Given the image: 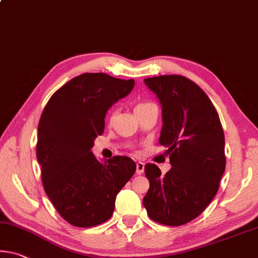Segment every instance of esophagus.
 <instances>
[{"instance_id":"obj_1","label":"esophagus","mask_w":258,"mask_h":258,"mask_svg":"<svg viewBox=\"0 0 258 258\" xmlns=\"http://www.w3.org/2000/svg\"><path fill=\"white\" fill-rule=\"evenodd\" d=\"M145 171V163L144 162H138L137 163V173L142 174Z\"/></svg>"}]
</instances>
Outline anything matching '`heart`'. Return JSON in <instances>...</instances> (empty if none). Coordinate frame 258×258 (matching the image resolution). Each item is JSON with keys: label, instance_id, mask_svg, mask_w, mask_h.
Returning a JSON list of instances; mask_svg holds the SVG:
<instances>
[{"label": "heart", "instance_id": "b5f03b06", "mask_svg": "<svg viewBox=\"0 0 258 258\" xmlns=\"http://www.w3.org/2000/svg\"><path fill=\"white\" fill-rule=\"evenodd\" d=\"M148 108H157L156 103L151 101H141L136 105V111H139V110H144V109H148ZM114 111L111 112V116H113Z\"/></svg>", "mask_w": 258, "mask_h": 258}]
</instances>
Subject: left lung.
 Returning <instances> with one entry per match:
<instances>
[{
	"instance_id": "8db88e82",
	"label": "left lung",
	"mask_w": 258,
	"mask_h": 258,
	"mask_svg": "<svg viewBox=\"0 0 258 258\" xmlns=\"http://www.w3.org/2000/svg\"><path fill=\"white\" fill-rule=\"evenodd\" d=\"M162 104L159 145L172 167L145 166L149 189L144 206L149 217L167 226H180L202 214L217 194L225 171V137L217 110L207 94L182 76L145 79Z\"/></svg>"
}]
</instances>
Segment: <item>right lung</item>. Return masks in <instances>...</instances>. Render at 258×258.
Returning a JSON list of instances; mask_svg holds the SVG:
<instances>
[{
  "label": "right lung",
  "mask_w": 258,
  "mask_h": 258,
  "mask_svg": "<svg viewBox=\"0 0 258 258\" xmlns=\"http://www.w3.org/2000/svg\"><path fill=\"white\" fill-rule=\"evenodd\" d=\"M134 84L105 73H84L55 92L41 114L36 158L44 191L73 226L107 222L117 194L136 172L130 157L100 162L91 150L103 133L107 111Z\"/></svg>",
  "instance_id": "add662e5"
}]
</instances>
